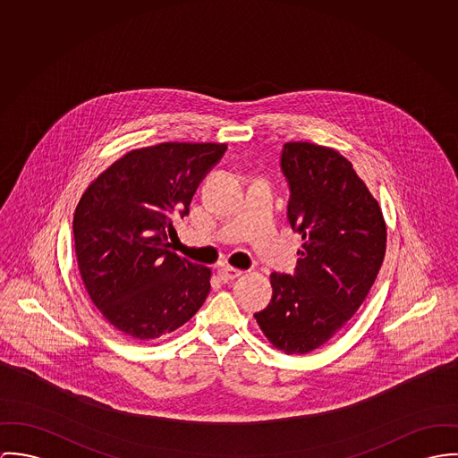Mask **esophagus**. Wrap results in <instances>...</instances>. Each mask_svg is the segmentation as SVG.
Instances as JSON below:
<instances>
[{
    "label": "esophagus",
    "mask_w": 458,
    "mask_h": 458,
    "mask_svg": "<svg viewBox=\"0 0 458 458\" xmlns=\"http://www.w3.org/2000/svg\"><path fill=\"white\" fill-rule=\"evenodd\" d=\"M217 276L223 283H228V281H233V279L241 277L242 270L233 268V267H221V268H217Z\"/></svg>",
    "instance_id": "esophagus-1"
}]
</instances>
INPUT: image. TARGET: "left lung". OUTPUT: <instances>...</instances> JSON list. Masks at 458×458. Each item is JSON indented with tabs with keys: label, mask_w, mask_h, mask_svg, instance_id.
Here are the masks:
<instances>
[{
	"label": "left lung",
	"mask_w": 458,
	"mask_h": 458,
	"mask_svg": "<svg viewBox=\"0 0 458 458\" xmlns=\"http://www.w3.org/2000/svg\"><path fill=\"white\" fill-rule=\"evenodd\" d=\"M281 166L292 188L288 217L304 244L295 277L270 274L272 301L254 319L276 350L304 355L344 328L369 295L386 253V223L337 149L286 142Z\"/></svg>",
	"instance_id": "left-lung-1"
}]
</instances>
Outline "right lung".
Listing matches in <instances>:
<instances>
[{
    "mask_svg": "<svg viewBox=\"0 0 458 458\" xmlns=\"http://www.w3.org/2000/svg\"><path fill=\"white\" fill-rule=\"evenodd\" d=\"M217 142H163L115 159L86 188L73 214L75 258L103 319L137 341L188 323L210 292L212 270L168 250L190 212Z\"/></svg>",
    "mask_w": 458,
    "mask_h": 458,
    "instance_id": "1",
    "label": "right lung"
}]
</instances>
